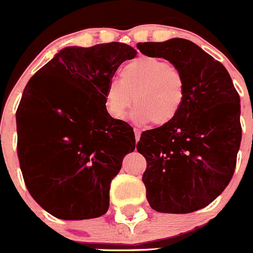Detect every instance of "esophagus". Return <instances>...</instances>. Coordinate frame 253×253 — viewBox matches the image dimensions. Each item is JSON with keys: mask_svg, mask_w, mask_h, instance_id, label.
<instances>
[{"mask_svg": "<svg viewBox=\"0 0 253 253\" xmlns=\"http://www.w3.org/2000/svg\"><path fill=\"white\" fill-rule=\"evenodd\" d=\"M134 134H135V142H138L140 138V130L137 128H134Z\"/></svg>", "mask_w": 253, "mask_h": 253, "instance_id": "obj_1", "label": "esophagus"}]
</instances>
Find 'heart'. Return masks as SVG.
<instances>
[{"mask_svg": "<svg viewBox=\"0 0 253 253\" xmlns=\"http://www.w3.org/2000/svg\"><path fill=\"white\" fill-rule=\"evenodd\" d=\"M185 93V78L177 67L162 58L140 55L122 67L120 81L107 82L104 104L109 115L122 119L134 101V122L166 125L180 114Z\"/></svg>", "mask_w": 253, "mask_h": 253, "instance_id": "obj_1", "label": "heart"}]
</instances>
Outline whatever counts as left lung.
I'll list each match as a JSON object with an SVG mask.
<instances>
[{
    "mask_svg": "<svg viewBox=\"0 0 253 253\" xmlns=\"http://www.w3.org/2000/svg\"><path fill=\"white\" fill-rule=\"evenodd\" d=\"M140 53L165 58L185 78V101L169 124L143 131L147 200L161 213L205 208L228 186L242 139L240 95L220 62L186 39L139 43Z\"/></svg>",
    "mask_w": 253,
    "mask_h": 253,
    "instance_id": "8db88e82",
    "label": "left lung"
}]
</instances>
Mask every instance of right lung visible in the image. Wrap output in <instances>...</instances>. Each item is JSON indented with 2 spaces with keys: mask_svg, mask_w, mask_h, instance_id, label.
<instances>
[{
  "mask_svg": "<svg viewBox=\"0 0 253 253\" xmlns=\"http://www.w3.org/2000/svg\"><path fill=\"white\" fill-rule=\"evenodd\" d=\"M135 55L118 42L69 46L25 86L16 111L20 169L33 199L55 218H97L109 209L111 180L135 148V135L109 115L104 92L118 67Z\"/></svg>",
  "mask_w": 253,
  "mask_h": 253,
  "instance_id": "obj_1",
  "label": "right lung"
}]
</instances>
